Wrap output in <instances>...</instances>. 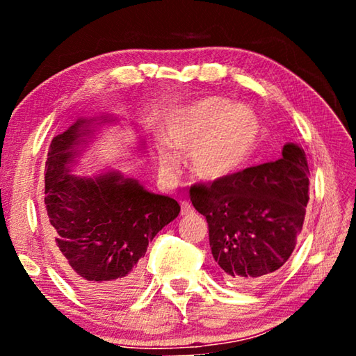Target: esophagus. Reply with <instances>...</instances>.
Returning a JSON list of instances; mask_svg holds the SVG:
<instances>
[{
  "instance_id": "obj_1",
  "label": "esophagus",
  "mask_w": 356,
  "mask_h": 356,
  "mask_svg": "<svg viewBox=\"0 0 356 356\" xmlns=\"http://www.w3.org/2000/svg\"><path fill=\"white\" fill-rule=\"evenodd\" d=\"M193 212H195V209L191 207L190 202H186V201L180 202V213H182V215H190Z\"/></svg>"
}]
</instances>
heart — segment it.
Masks as SVG:
<instances>
[{
	"label": "heart",
	"mask_w": 356,
	"mask_h": 356,
	"mask_svg": "<svg viewBox=\"0 0 356 356\" xmlns=\"http://www.w3.org/2000/svg\"><path fill=\"white\" fill-rule=\"evenodd\" d=\"M257 136L259 120L254 111L221 97L180 108L165 124V140L177 150H191V171L204 180L232 176L252 152ZM161 165L168 172H176V152L165 150Z\"/></svg>",
	"instance_id": "heart-1"
}]
</instances>
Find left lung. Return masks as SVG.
I'll use <instances>...</instances> for the list:
<instances>
[{
	"label": "left lung",
	"instance_id": "obj_1",
	"mask_svg": "<svg viewBox=\"0 0 356 356\" xmlns=\"http://www.w3.org/2000/svg\"><path fill=\"white\" fill-rule=\"evenodd\" d=\"M305 150L286 144L276 161L191 185L193 206L209 222L216 270L229 286H257L287 262L309 201Z\"/></svg>",
	"mask_w": 356,
	"mask_h": 356
}]
</instances>
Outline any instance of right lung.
Listing matches in <instances>:
<instances>
[{
  "label": "right lung",
  "mask_w": 356,
  "mask_h": 356,
  "mask_svg": "<svg viewBox=\"0 0 356 356\" xmlns=\"http://www.w3.org/2000/svg\"><path fill=\"white\" fill-rule=\"evenodd\" d=\"M88 124L76 120L48 147L44 229L65 278L97 303L111 305L141 287L147 245L180 206L118 172L94 180L70 174L74 147Z\"/></svg>",
  "instance_id": "add662e5"
}]
</instances>
